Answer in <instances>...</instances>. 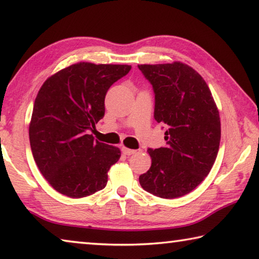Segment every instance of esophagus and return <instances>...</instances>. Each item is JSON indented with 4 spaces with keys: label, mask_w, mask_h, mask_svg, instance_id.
I'll list each match as a JSON object with an SVG mask.
<instances>
[{
    "label": "esophagus",
    "mask_w": 259,
    "mask_h": 259,
    "mask_svg": "<svg viewBox=\"0 0 259 259\" xmlns=\"http://www.w3.org/2000/svg\"><path fill=\"white\" fill-rule=\"evenodd\" d=\"M122 153H123V154H125V155H133V154H135L136 151L135 150H129V148H126V147H122Z\"/></svg>",
    "instance_id": "obj_1"
}]
</instances>
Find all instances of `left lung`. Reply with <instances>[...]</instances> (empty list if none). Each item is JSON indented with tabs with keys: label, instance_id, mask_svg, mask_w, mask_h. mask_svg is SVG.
<instances>
[{
	"label": "left lung",
	"instance_id": "left-lung-1",
	"mask_svg": "<svg viewBox=\"0 0 259 259\" xmlns=\"http://www.w3.org/2000/svg\"><path fill=\"white\" fill-rule=\"evenodd\" d=\"M154 91V119L165 125V147L148 148L144 190L163 199L192 192L208 176L221 142V120L202 76L179 63L138 65Z\"/></svg>",
	"mask_w": 259,
	"mask_h": 259
}]
</instances>
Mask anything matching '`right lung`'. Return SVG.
<instances>
[{"label": "right lung", "mask_w": 259, "mask_h": 259, "mask_svg": "<svg viewBox=\"0 0 259 259\" xmlns=\"http://www.w3.org/2000/svg\"><path fill=\"white\" fill-rule=\"evenodd\" d=\"M130 69V65L78 63L43 83L29 143L36 165L57 192L77 199L106 186L107 171L121 152L89 134L105 115L107 90Z\"/></svg>", "instance_id": "add662e5"}]
</instances>
